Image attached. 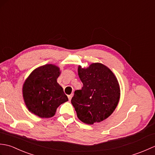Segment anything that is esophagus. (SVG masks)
<instances>
[{
  "label": "esophagus",
  "mask_w": 155,
  "mask_h": 155,
  "mask_svg": "<svg viewBox=\"0 0 155 155\" xmlns=\"http://www.w3.org/2000/svg\"><path fill=\"white\" fill-rule=\"evenodd\" d=\"M72 94H70V95H68V100H69V101H71V98H72Z\"/></svg>",
  "instance_id": "34e87169"
}]
</instances>
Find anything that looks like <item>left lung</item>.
Masks as SVG:
<instances>
[{"instance_id": "1", "label": "left lung", "mask_w": 155, "mask_h": 155, "mask_svg": "<svg viewBox=\"0 0 155 155\" xmlns=\"http://www.w3.org/2000/svg\"><path fill=\"white\" fill-rule=\"evenodd\" d=\"M83 87L74 91L71 103L83 123L93 124L106 119L117 108L120 99V86L116 76L99 62L87 68L78 67Z\"/></svg>"}]
</instances>
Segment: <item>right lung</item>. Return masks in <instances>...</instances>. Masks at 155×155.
Wrapping results in <instances>:
<instances>
[{
	"mask_svg": "<svg viewBox=\"0 0 155 155\" xmlns=\"http://www.w3.org/2000/svg\"><path fill=\"white\" fill-rule=\"evenodd\" d=\"M60 68L52 64L32 71L22 86V97L28 110L41 118H51L57 108L68 101L63 88L57 83Z\"/></svg>",
	"mask_w": 155,
	"mask_h": 155,
	"instance_id": "obj_1",
	"label": "right lung"
}]
</instances>
